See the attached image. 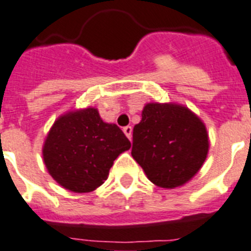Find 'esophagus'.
Wrapping results in <instances>:
<instances>
[{
	"mask_svg": "<svg viewBox=\"0 0 251 251\" xmlns=\"http://www.w3.org/2000/svg\"><path fill=\"white\" fill-rule=\"evenodd\" d=\"M123 132L126 133V136H127L129 140L132 138V127H129V126H127V127L123 128Z\"/></svg>",
	"mask_w": 251,
	"mask_h": 251,
	"instance_id": "esophagus-1",
	"label": "esophagus"
}]
</instances>
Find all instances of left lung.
<instances>
[{
  "instance_id": "1",
  "label": "left lung",
  "mask_w": 251,
  "mask_h": 251,
  "mask_svg": "<svg viewBox=\"0 0 251 251\" xmlns=\"http://www.w3.org/2000/svg\"><path fill=\"white\" fill-rule=\"evenodd\" d=\"M133 128L132 157L150 181L174 189L193 177L206 160V126L177 103H146Z\"/></svg>"
}]
</instances>
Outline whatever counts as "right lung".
<instances>
[{"mask_svg":"<svg viewBox=\"0 0 251 251\" xmlns=\"http://www.w3.org/2000/svg\"><path fill=\"white\" fill-rule=\"evenodd\" d=\"M131 142L116 124L105 123L94 107L72 110L54 122L43 158L50 176L74 193H89L107 179L114 160Z\"/></svg>","mask_w":251,"mask_h":251,"instance_id":"obj_1","label":"right lung"}]
</instances>
